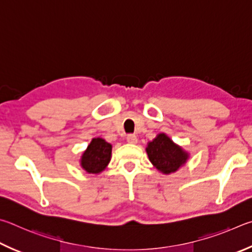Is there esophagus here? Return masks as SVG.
<instances>
[{"instance_id":"esophagus-1","label":"esophagus","mask_w":252,"mask_h":252,"mask_svg":"<svg viewBox=\"0 0 252 252\" xmlns=\"http://www.w3.org/2000/svg\"><path fill=\"white\" fill-rule=\"evenodd\" d=\"M126 140H127V143H129V144H136L137 143V137H136V135H134V134H128L126 136Z\"/></svg>"}]
</instances>
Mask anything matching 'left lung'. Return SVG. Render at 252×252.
<instances>
[{
	"instance_id": "8db88e82",
	"label": "left lung",
	"mask_w": 252,
	"mask_h": 252,
	"mask_svg": "<svg viewBox=\"0 0 252 252\" xmlns=\"http://www.w3.org/2000/svg\"><path fill=\"white\" fill-rule=\"evenodd\" d=\"M146 152L152 164L164 174L175 173L188 158V154L165 134H159L149 143Z\"/></svg>"
}]
</instances>
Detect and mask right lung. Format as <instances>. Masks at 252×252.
I'll list each match as a JSON object with an SVG mask.
<instances>
[{
  "mask_svg": "<svg viewBox=\"0 0 252 252\" xmlns=\"http://www.w3.org/2000/svg\"><path fill=\"white\" fill-rule=\"evenodd\" d=\"M110 154H112V145L101 138H94L84 152L81 165L87 173L98 174L108 165Z\"/></svg>",
  "mask_w": 252,
  "mask_h": 252,
  "instance_id": "right-lung-1",
  "label": "right lung"
}]
</instances>
